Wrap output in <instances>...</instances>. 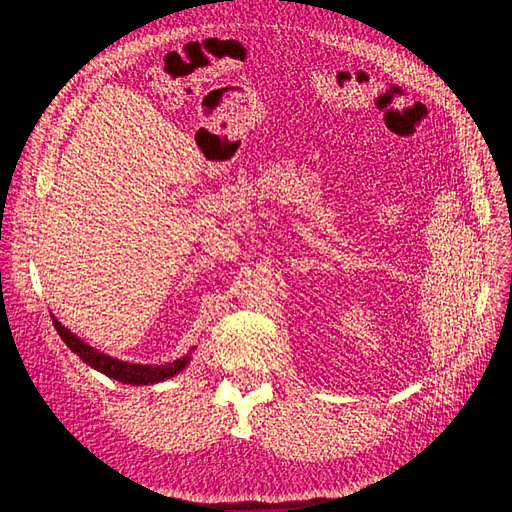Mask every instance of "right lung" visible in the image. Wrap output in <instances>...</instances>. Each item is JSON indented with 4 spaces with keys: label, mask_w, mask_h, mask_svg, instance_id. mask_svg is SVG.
<instances>
[{
    "label": "right lung",
    "mask_w": 512,
    "mask_h": 512,
    "mask_svg": "<svg viewBox=\"0 0 512 512\" xmlns=\"http://www.w3.org/2000/svg\"><path fill=\"white\" fill-rule=\"evenodd\" d=\"M54 328H57L59 336L63 339V343L70 347V350L81 358L83 363H88L96 372H101L105 376H110L118 383H127V385H156L162 383V380L173 378L176 374H180L184 367L189 365L191 361V350L176 358L173 363H165V365H140V363H127V361H118L114 356H107L99 350H94L92 345H88L85 341H81L79 336L74 332H70L65 325H61L57 319L52 317Z\"/></svg>",
    "instance_id": "1"
}]
</instances>
